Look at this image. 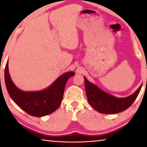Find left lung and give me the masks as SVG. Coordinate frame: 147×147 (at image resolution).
I'll return each mask as SVG.
<instances>
[{
    "instance_id": "1",
    "label": "left lung",
    "mask_w": 147,
    "mask_h": 147,
    "mask_svg": "<svg viewBox=\"0 0 147 147\" xmlns=\"http://www.w3.org/2000/svg\"><path fill=\"white\" fill-rule=\"evenodd\" d=\"M87 98L90 105L104 114H115L128 109L138 97L141 89V85L135 93L126 98H117L102 91L97 86L89 82L84 77Z\"/></svg>"
}]
</instances>
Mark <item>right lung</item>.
I'll return each instance as SVG.
<instances>
[{"label": "right lung", "instance_id": "obj_1", "mask_svg": "<svg viewBox=\"0 0 147 147\" xmlns=\"http://www.w3.org/2000/svg\"><path fill=\"white\" fill-rule=\"evenodd\" d=\"M73 75V72L65 73L45 90L24 92L17 88L11 81L8 72V61L4 70L5 84L10 97L20 108L34 117L47 115L58 108L67 81Z\"/></svg>", "mask_w": 147, "mask_h": 147}]
</instances>
